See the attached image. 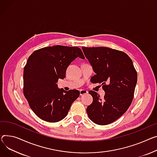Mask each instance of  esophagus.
Masks as SVG:
<instances>
[{
    "label": "esophagus",
    "mask_w": 157,
    "mask_h": 157,
    "mask_svg": "<svg viewBox=\"0 0 157 157\" xmlns=\"http://www.w3.org/2000/svg\"><path fill=\"white\" fill-rule=\"evenodd\" d=\"M88 93V91H86V90H81L79 91V94L80 95H85V94H87Z\"/></svg>",
    "instance_id": "1"
}]
</instances>
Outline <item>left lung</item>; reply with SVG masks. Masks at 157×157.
<instances>
[{
	"label": "left lung",
	"instance_id": "obj_1",
	"mask_svg": "<svg viewBox=\"0 0 157 157\" xmlns=\"http://www.w3.org/2000/svg\"><path fill=\"white\" fill-rule=\"evenodd\" d=\"M82 49L96 73L91 80L99 83L105 92L101 99L98 94L89 91L93 102L87 109L89 118L98 125H107L127 111L134 98L137 72L131 59L125 52L107 47Z\"/></svg>",
	"mask_w": 157,
	"mask_h": 157
}]
</instances>
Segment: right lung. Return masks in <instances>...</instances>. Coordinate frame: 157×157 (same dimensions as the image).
<instances>
[{"instance_id":"obj_1","label":"right lung","mask_w":157,"mask_h":157,"mask_svg":"<svg viewBox=\"0 0 157 157\" xmlns=\"http://www.w3.org/2000/svg\"><path fill=\"white\" fill-rule=\"evenodd\" d=\"M77 57L85 59L79 47L62 45L41 48L28 57L23 72V93L41 119L48 122L62 120L79 97L78 90L66 91L56 84L66 77L67 67Z\"/></svg>"}]
</instances>
